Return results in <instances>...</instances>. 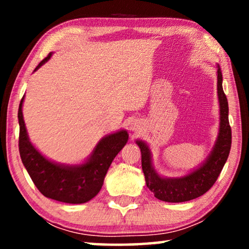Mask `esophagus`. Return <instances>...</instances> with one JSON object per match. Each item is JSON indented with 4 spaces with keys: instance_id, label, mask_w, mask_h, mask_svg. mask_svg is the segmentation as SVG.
Listing matches in <instances>:
<instances>
[{
    "instance_id": "obj_1",
    "label": "esophagus",
    "mask_w": 249,
    "mask_h": 249,
    "mask_svg": "<svg viewBox=\"0 0 249 249\" xmlns=\"http://www.w3.org/2000/svg\"><path fill=\"white\" fill-rule=\"evenodd\" d=\"M137 127H138V125L136 124V122H132L130 129H132V130H136V129H137Z\"/></svg>"
}]
</instances>
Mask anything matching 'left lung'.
Returning a JSON list of instances; mask_svg holds the SVG:
<instances>
[{
	"instance_id": "1",
	"label": "left lung",
	"mask_w": 249,
	"mask_h": 249,
	"mask_svg": "<svg viewBox=\"0 0 249 249\" xmlns=\"http://www.w3.org/2000/svg\"><path fill=\"white\" fill-rule=\"evenodd\" d=\"M217 97L220 105L219 134L212 151L205 161L192 172L178 178H166L155 171L152 162V152L145 142L136 141L142 152V168L148 189L160 200L181 203L202 196L216 181L231 148V128L229 124V107L222 88V72L217 66Z\"/></svg>"
}]
</instances>
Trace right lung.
I'll return each instance as SVG.
<instances>
[{
  "instance_id": "right-lung-1",
  "label": "right lung",
  "mask_w": 249,
  "mask_h": 249,
  "mask_svg": "<svg viewBox=\"0 0 249 249\" xmlns=\"http://www.w3.org/2000/svg\"><path fill=\"white\" fill-rule=\"evenodd\" d=\"M50 53L38 66L47 62ZM23 98L19 104V152L20 158L37 189L47 198L69 204L86 203L100 193L105 175L118 153L128 142L127 130L107 135L95 146L86 161L81 164H60L45 158L29 141L22 115Z\"/></svg>"
}]
</instances>
